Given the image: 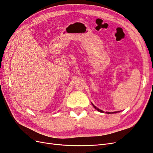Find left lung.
<instances>
[{
  "label": "left lung",
  "instance_id": "obj_1",
  "mask_svg": "<svg viewBox=\"0 0 153 153\" xmlns=\"http://www.w3.org/2000/svg\"><path fill=\"white\" fill-rule=\"evenodd\" d=\"M92 106H94V108H95V109H96L97 110H98V112H101V113H104V112H103V110H100V109L98 108H97V107H96V106H94V105L93 104H92ZM117 112H106V114H114V113H117Z\"/></svg>",
  "mask_w": 153,
  "mask_h": 153
}]
</instances>
